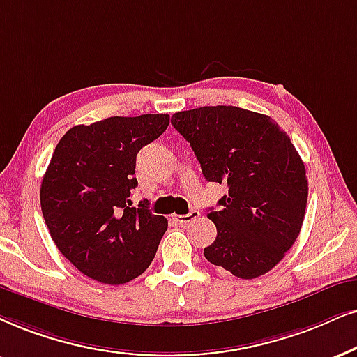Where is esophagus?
I'll list each match as a JSON object with an SVG mask.
<instances>
[{"label": "esophagus", "mask_w": 357, "mask_h": 357, "mask_svg": "<svg viewBox=\"0 0 357 357\" xmlns=\"http://www.w3.org/2000/svg\"><path fill=\"white\" fill-rule=\"evenodd\" d=\"M201 215V212L199 211H191L189 212V214H174L173 215V219L176 220V222H179V224H189V222H192L194 219H197Z\"/></svg>", "instance_id": "obj_1"}]
</instances>
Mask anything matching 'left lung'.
<instances>
[{"label":"left lung","mask_w":357,"mask_h":357,"mask_svg":"<svg viewBox=\"0 0 357 357\" xmlns=\"http://www.w3.org/2000/svg\"><path fill=\"white\" fill-rule=\"evenodd\" d=\"M171 123L207 181L229 188L219 209L207 212L218 237L204 257L238 278L267 273L295 243L308 201L306 169L290 137L270 116L232 105L178 112Z\"/></svg>","instance_id":"1"}]
</instances>
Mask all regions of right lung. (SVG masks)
<instances>
[{
    "label": "right lung",
    "mask_w": 357,
    "mask_h": 357,
    "mask_svg": "<svg viewBox=\"0 0 357 357\" xmlns=\"http://www.w3.org/2000/svg\"><path fill=\"white\" fill-rule=\"evenodd\" d=\"M169 115L110 116L72 126L40 183V209L61 254L89 278L121 285L150 267L168 229L148 201L132 207L137 155Z\"/></svg>",
    "instance_id": "obj_1"
}]
</instances>
